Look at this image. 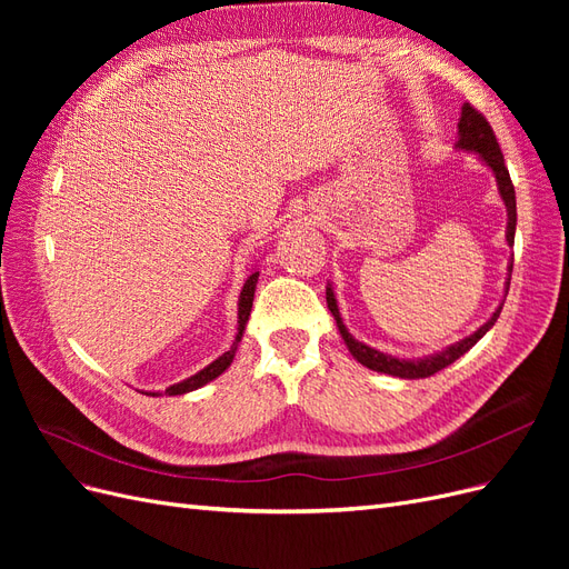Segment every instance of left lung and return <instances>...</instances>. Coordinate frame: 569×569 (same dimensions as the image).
Here are the masks:
<instances>
[{
    "label": "left lung",
    "instance_id": "8db88e82",
    "mask_svg": "<svg viewBox=\"0 0 569 569\" xmlns=\"http://www.w3.org/2000/svg\"><path fill=\"white\" fill-rule=\"evenodd\" d=\"M456 149L475 153L477 161L491 170V176L496 178L498 197H501V201L506 206V213H508L506 242H508V247H512L515 244V226H518V209H515V187L510 182L508 168L503 163V153H501V147H498V142H496V134H493L491 126L487 123V118L481 116L479 111H475L470 104H462V109H460ZM510 272H512V263H508V278H506V289H503L506 295H508V289H510ZM325 295H327V308H330V313L335 316L337 330H339L343 343H347L349 353L358 360V363L375 370V372L401 377V380H422V377H429V375L443 370L446 366L456 363L460 356L468 353L475 347V343L491 330L493 322L498 320V316H501V308H503V301H506V295H503V301L498 303V308L491 313V318L481 327H477L472 335L462 337V339L449 343V347H446V349L435 351V353H429V356H422V358H401V356H391V353H385L380 349L368 347V343H363V341H358L349 332V327L343 325V318H341V311H339V301H337V295H335V287L330 282H327Z\"/></svg>",
    "mask_w": 569,
    "mask_h": 569
}]
</instances>
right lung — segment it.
Masks as SVG:
<instances>
[{
    "instance_id": "obj_1",
    "label": "right lung",
    "mask_w": 569,
    "mask_h": 569,
    "mask_svg": "<svg viewBox=\"0 0 569 569\" xmlns=\"http://www.w3.org/2000/svg\"><path fill=\"white\" fill-rule=\"evenodd\" d=\"M256 284H258V270H251V274L247 278L242 291H239V301H237V332H234V341L230 351L220 353L216 360H211L209 366H203L199 372L184 377V380L170 385L166 391H142L147 396H182V393H189L194 389H201L203 385L213 382L218 375L226 372L230 368V363L234 360V353H237V347L239 341H242L244 337V330H247V322H249V316H251V306H253V295H256Z\"/></svg>"
}]
</instances>
